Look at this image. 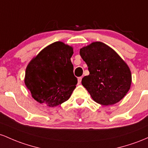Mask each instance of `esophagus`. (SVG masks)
I'll list each match as a JSON object with an SVG mask.
<instances>
[{"label":"esophagus","mask_w":148,"mask_h":148,"mask_svg":"<svg viewBox=\"0 0 148 148\" xmlns=\"http://www.w3.org/2000/svg\"><path fill=\"white\" fill-rule=\"evenodd\" d=\"M82 77H78V79H77V84H80V83H81V81H82Z\"/></svg>","instance_id":"34e87169"}]
</instances>
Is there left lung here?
<instances>
[{"mask_svg": "<svg viewBox=\"0 0 148 148\" xmlns=\"http://www.w3.org/2000/svg\"><path fill=\"white\" fill-rule=\"evenodd\" d=\"M79 54L89 71L82 84L93 100L103 106L122 100L130 89L132 73L117 53L104 43L94 42L81 48Z\"/></svg>", "mask_w": 148, "mask_h": 148, "instance_id": "8db88e82", "label": "left lung"}]
</instances>
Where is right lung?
<instances>
[{"label":"right lung","mask_w":148,"mask_h":148,"mask_svg":"<svg viewBox=\"0 0 148 148\" xmlns=\"http://www.w3.org/2000/svg\"><path fill=\"white\" fill-rule=\"evenodd\" d=\"M73 54L71 46L55 42L30 61L24 82L36 101L55 107L69 100L77 83L71 61Z\"/></svg>","instance_id":"add662e5"}]
</instances>
